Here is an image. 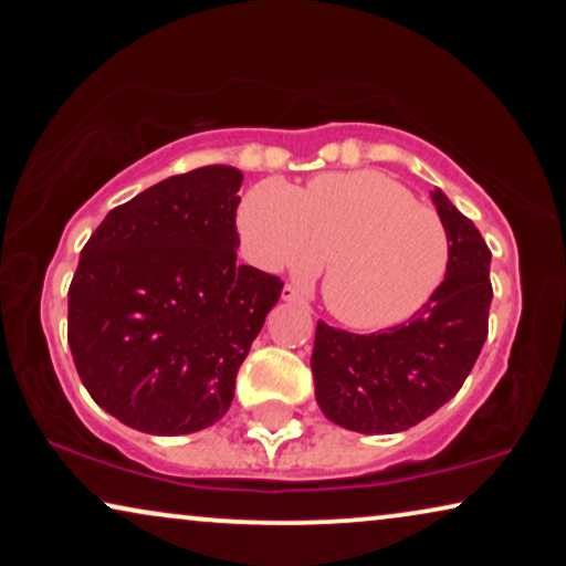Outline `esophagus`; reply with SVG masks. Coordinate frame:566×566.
I'll return each mask as SVG.
<instances>
[{"instance_id": "1", "label": "esophagus", "mask_w": 566, "mask_h": 566, "mask_svg": "<svg viewBox=\"0 0 566 566\" xmlns=\"http://www.w3.org/2000/svg\"><path fill=\"white\" fill-rule=\"evenodd\" d=\"M283 301H291V304H304V296H301V291L296 289V285H285Z\"/></svg>"}]
</instances>
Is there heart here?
<instances>
[{"instance_id": "heart-1", "label": "heart", "mask_w": 566, "mask_h": 566, "mask_svg": "<svg viewBox=\"0 0 566 566\" xmlns=\"http://www.w3.org/2000/svg\"><path fill=\"white\" fill-rule=\"evenodd\" d=\"M239 231L262 268L298 277L327 260L322 296L353 329L412 319L443 285L451 239L405 185L374 169L314 177L304 190L265 180L247 192Z\"/></svg>"}]
</instances>
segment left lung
I'll use <instances>...</instances> for the list:
<instances>
[{
    "instance_id": "obj_1",
    "label": "left lung",
    "mask_w": 566,
    "mask_h": 566,
    "mask_svg": "<svg viewBox=\"0 0 566 566\" xmlns=\"http://www.w3.org/2000/svg\"><path fill=\"white\" fill-rule=\"evenodd\" d=\"M451 239V268L412 319L381 335L316 322L312 374L316 405L339 428L401 432L455 397L474 368L490 319L492 252L446 192H430Z\"/></svg>"
}]
</instances>
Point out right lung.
Listing matches in <instances>:
<instances>
[{
    "label": "right lung",
    "mask_w": 566,
    "mask_h": 566,
    "mask_svg": "<svg viewBox=\"0 0 566 566\" xmlns=\"http://www.w3.org/2000/svg\"><path fill=\"white\" fill-rule=\"evenodd\" d=\"M244 175L211 165L113 208L69 285V347L105 412L151 436L221 420L281 277L237 262Z\"/></svg>",
    "instance_id": "1"
}]
</instances>
